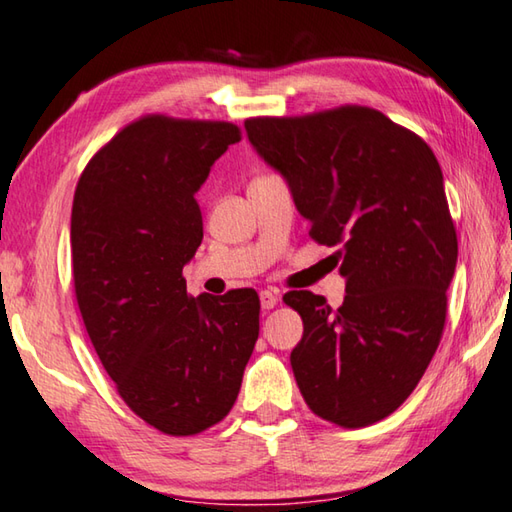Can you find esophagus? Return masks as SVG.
I'll list each match as a JSON object with an SVG mask.
<instances>
[{"label":"esophagus","mask_w":512,"mask_h":512,"mask_svg":"<svg viewBox=\"0 0 512 512\" xmlns=\"http://www.w3.org/2000/svg\"><path fill=\"white\" fill-rule=\"evenodd\" d=\"M277 300H280V295H277V291H271V288H266V291L259 293V304H262L264 311L273 309V306L277 304Z\"/></svg>","instance_id":"34e87169"}]
</instances>
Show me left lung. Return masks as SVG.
<instances>
[{
    "instance_id": "8db88e82",
    "label": "left lung",
    "mask_w": 512,
    "mask_h": 512,
    "mask_svg": "<svg viewBox=\"0 0 512 512\" xmlns=\"http://www.w3.org/2000/svg\"><path fill=\"white\" fill-rule=\"evenodd\" d=\"M246 132L309 235L338 246L347 280L338 309L311 291L284 295L304 322L297 387L324 421L376 423L414 392L443 336L459 248L439 161L421 136L358 105L248 118Z\"/></svg>"
}]
</instances>
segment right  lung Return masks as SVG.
<instances>
[{"label": "right lung", "mask_w": 512, "mask_h": 512, "mask_svg": "<svg viewBox=\"0 0 512 512\" xmlns=\"http://www.w3.org/2000/svg\"><path fill=\"white\" fill-rule=\"evenodd\" d=\"M237 125L138 118L82 172L71 210L73 286L98 358L129 410L192 436L224 418L259 336L253 288L188 295L183 266L201 246L194 194Z\"/></svg>", "instance_id": "1"}]
</instances>
